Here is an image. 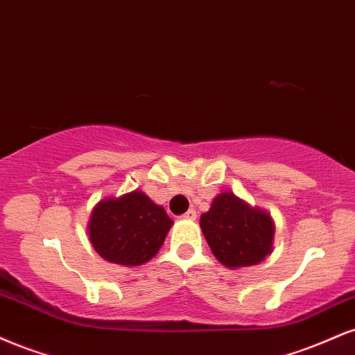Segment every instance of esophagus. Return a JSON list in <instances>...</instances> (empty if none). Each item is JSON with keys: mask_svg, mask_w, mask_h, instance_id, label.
I'll return each instance as SVG.
<instances>
[{"mask_svg": "<svg viewBox=\"0 0 355 355\" xmlns=\"http://www.w3.org/2000/svg\"><path fill=\"white\" fill-rule=\"evenodd\" d=\"M183 220H195L196 218V211L195 210H189L185 215H182Z\"/></svg>", "mask_w": 355, "mask_h": 355, "instance_id": "1", "label": "esophagus"}]
</instances>
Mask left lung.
<instances>
[{
    "mask_svg": "<svg viewBox=\"0 0 355 355\" xmlns=\"http://www.w3.org/2000/svg\"><path fill=\"white\" fill-rule=\"evenodd\" d=\"M200 226L213 254L226 268L264 261L271 253L275 223L270 213L253 208L233 193H220L200 216Z\"/></svg>",
    "mask_w": 355,
    "mask_h": 355,
    "instance_id": "8db88e82",
    "label": "left lung"
}]
</instances>
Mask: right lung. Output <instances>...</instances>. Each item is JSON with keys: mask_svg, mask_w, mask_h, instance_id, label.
<instances>
[{"mask_svg": "<svg viewBox=\"0 0 355 355\" xmlns=\"http://www.w3.org/2000/svg\"><path fill=\"white\" fill-rule=\"evenodd\" d=\"M173 221L160 205L135 190L96 205L87 233L102 258L122 266H139L159 253Z\"/></svg>", "mask_w": 355, "mask_h": 355, "instance_id": "right-lung-1", "label": "right lung"}]
</instances>
